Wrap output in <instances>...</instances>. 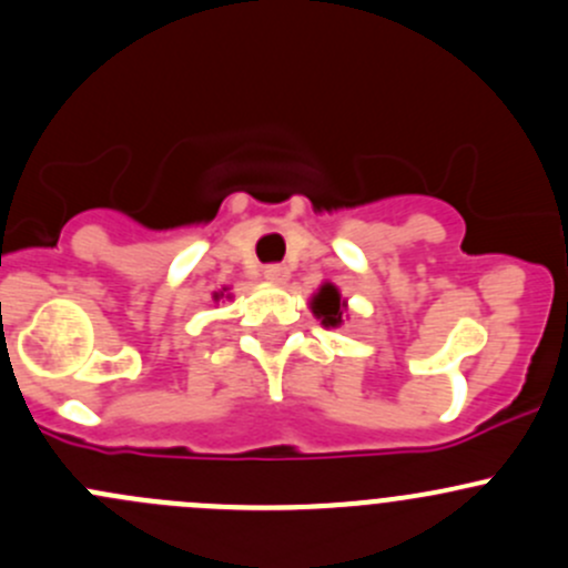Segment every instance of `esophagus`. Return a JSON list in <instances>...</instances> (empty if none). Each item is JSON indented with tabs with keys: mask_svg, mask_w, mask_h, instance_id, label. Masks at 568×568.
<instances>
[{
	"mask_svg": "<svg viewBox=\"0 0 568 568\" xmlns=\"http://www.w3.org/2000/svg\"><path fill=\"white\" fill-rule=\"evenodd\" d=\"M265 278L273 284H286V278H290V267L286 265H265Z\"/></svg>",
	"mask_w": 568,
	"mask_h": 568,
	"instance_id": "1",
	"label": "esophagus"
}]
</instances>
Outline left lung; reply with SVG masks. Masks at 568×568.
<instances>
[{
	"mask_svg": "<svg viewBox=\"0 0 568 568\" xmlns=\"http://www.w3.org/2000/svg\"><path fill=\"white\" fill-rule=\"evenodd\" d=\"M312 308H314V314L323 320V325H338V323H342L344 303H342V295H338V290L333 284H325L323 290L314 295Z\"/></svg>",
	"mask_w": 568,
	"mask_h": 568,
	"instance_id": "obj_1",
	"label": "left lung"
}]
</instances>
